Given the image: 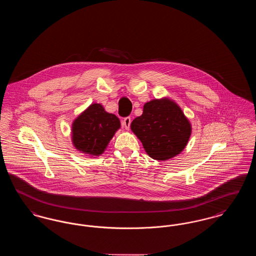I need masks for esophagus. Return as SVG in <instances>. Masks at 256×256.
Returning <instances> with one entry per match:
<instances>
[{"label":"esophagus","instance_id":"1","mask_svg":"<svg viewBox=\"0 0 256 256\" xmlns=\"http://www.w3.org/2000/svg\"><path fill=\"white\" fill-rule=\"evenodd\" d=\"M130 122H132V118H130V117H126V118L122 120V126H124L126 130H130Z\"/></svg>","mask_w":256,"mask_h":256}]
</instances>
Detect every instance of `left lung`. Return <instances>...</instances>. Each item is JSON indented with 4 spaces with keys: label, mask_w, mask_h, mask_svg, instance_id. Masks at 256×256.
<instances>
[{
    "label": "left lung",
    "mask_w": 256,
    "mask_h": 256,
    "mask_svg": "<svg viewBox=\"0 0 256 256\" xmlns=\"http://www.w3.org/2000/svg\"><path fill=\"white\" fill-rule=\"evenodd\" d=\"M130 128L148 156L161 161L180 154L192 132L191 122L180 106L169 98L146 102L143 114L134 119Z\"/></svg>",
    "instance_id": "8db88e82"
}]
</instances>
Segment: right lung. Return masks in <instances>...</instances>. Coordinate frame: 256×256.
I'll return each mask as SVG.
<instances>
[{
    "mask_svg": "<svg viewBox=\"0 0 256 256\" xmlns=\"http://www.w3.org/2000/svg\"><path fill=\"white\" fill-rule=\"evenodd\" d=\"M121 128L119 118L106 112L100 104H92L72 124L74 146L91 156H100Z\"/></svg>",
    "mask_w": 256,
    "mask_h": 256,
    "instance_id": "right-lung-1",
    "label": "right lung"
}]
</instances>
